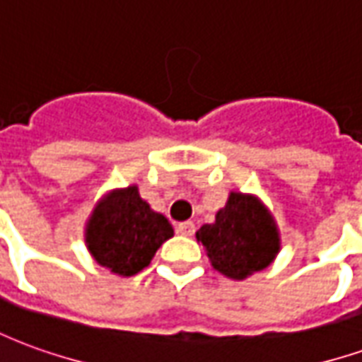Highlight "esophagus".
<instances>
[{
	"instance_id": "obj_1",
	"label": "esophagus",
	"mask_w": 362,
	"mask_h": 362,
	"mask_svg": "<svg viewBox=\"0 0 362 362\" xmlns=\"http://www.w3.org/2000/svg\"><path fill=\"white\" fill-rule=\"evenodd\" d=\"M176 233L182 236H192L196 233V225L192 221H184V223H178L176 225Z\"/></svg>"
}]
</instances>
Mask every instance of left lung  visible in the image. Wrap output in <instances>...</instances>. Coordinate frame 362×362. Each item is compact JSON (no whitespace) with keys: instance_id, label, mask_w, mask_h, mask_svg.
<instances>
[{"instance_id":"obj_1","label":"left lung","mask_w":362,"mask_h":362,"mask_svg":"<svg viewBox=\"0 0 362 362\" xmlns=\"http://www.w3.org/2000/svg\"><path fill=\"white\" fill-rule=\"evenodd\" d=\"M196 236L209 252L213 267L233 279H244L264 269L279 252L272 215L256 197L236 192L217 213L215 223L204 225Z\"/></svg>"}]
</instances>
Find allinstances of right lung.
Wrapping results in <instances>:
<instances>
[{
  "label": "right lung",
  "mask_w": 362,
  "mask_h": 362,
  "mask_svg": "<svg viewBox=\"0 0 362 362\" xmlns=\"http://www.w3.org/2000/svg\"><path fill=\"white\" fill-rule=\"evenodd\" d=\"M173 235L165 215L153 211L137 188L129 186L96 205L87 227V246L100 266L129 277L149 266Z\"/></svg>",
  "instance_id": "add662e5"
}]
</instances>
